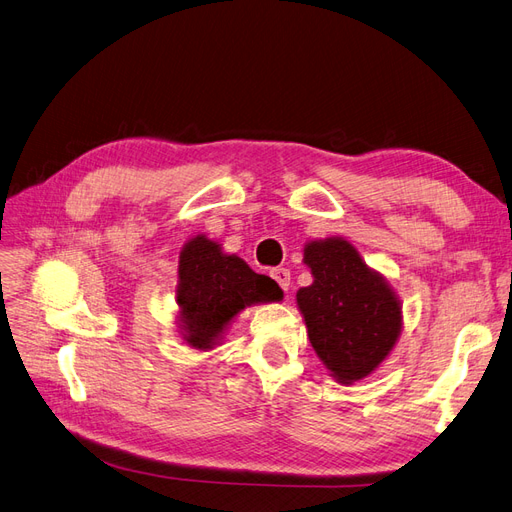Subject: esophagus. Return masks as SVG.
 <instances>
[{"label": "esophagus", "mask_w": 512, "mask_h": 512, "mask_svg": "<svg viewBox=\"0 0 512 512\" xmlns=\"http://www.w3.org/2000/svg\"><path fill=\"white\" fill-rule=\"evenodd\" d=\"M270 276L280 285V289L289 291V287H291V272H289L287 268H274V270L270 272Z\"/></svg>", "instance_id": "1"}]
</instances>
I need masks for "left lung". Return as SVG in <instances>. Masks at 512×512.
<instances>
[{"label":"left lung","mask_w":512,"mask_h":512,"mask_svg":"<svg viewBox=\"0 0 512 512\" xmlns=\"http://www.w3.org/2000/svg\"><path fill=\"white\" fill-rule=\"evenodd\" d=\"M304 263L315 280L295 298L312 349L338 383H355L374 372L398 340L400 300L342 238L308 242Z\"/></svg>","instance_id":"left-lung-1"}]
</instances>
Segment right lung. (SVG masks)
<instances>
[{"label":"right lung","instance_id":"obj_1","mask_svg":"<svg viewBox=\"0 0 512 512\" xmlns=\"http://www.w3.org/2000/svg\"><path fill=\"white\" fill-rule=\"evenodd\" d=\"M283 298L276 280L253 272L246 261L225 255L206 236L191 238L178 259L176 304L180 329L193 349H212L223 329L251 304Z\"/></svg>","mask_w":512,"mask_h":512}]
</instances>
